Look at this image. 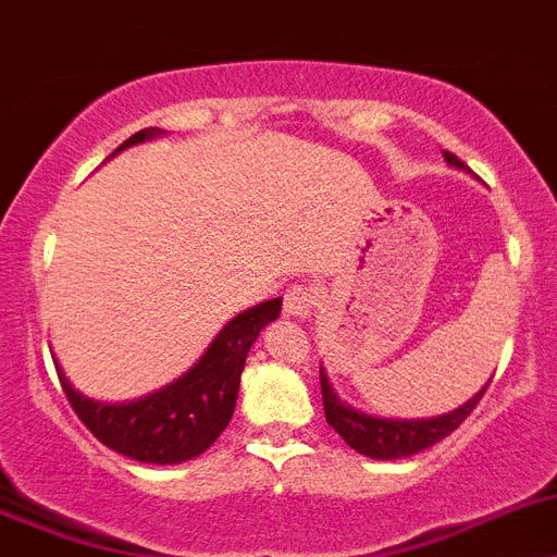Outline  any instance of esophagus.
<instances>
[{
  "mask_svg": "<svg viewBox=\"0 0 557 557\" xmlns=\"http://www.w3.org/2000/svg\"><path fill=\"white\" fill-rule=\"evenodd\" d=\"M283 310L290 319H310V313L315 310L313 288H308V285H294V288H288V294L283 297Z\"/></svg>",
  "mask_w": 557,
  "mask_h": 557,
  "instance_id": "esophagus-1",
  "label": "esophagus"
}]
</instances>
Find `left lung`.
<instances>
[{
  "mask_svg": "<svg viewBox=\"0 0 557 557\" xmlns=\"http://www.w3.org/2000/svg\"><path fill=\"white\" fill-rule=\"evenodd\" d=\"M444 160H447L449 166L460 169V172H469L453 152H444ZM319 377H322V403L330 428L347 441L355 453L374 460L408 458V455L422 453V449L438 444L441 438H447L453 430H458V424L463 422L466 416L472 413L474 405L480 403V397L488 388V383H485L472 399H466L460 408L449 410V413L430 416V419H385V416L363 413V410L344 403L335 394L324 369H319Z\"/></svg>",
  "mask_w": 557,
  "mask_h": 557,
  "instance_id": "1",
  "label": "left lung"
}]
</instances>
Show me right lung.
<instances>
[{
    "instance_id": "add662e5",
    "label": "right lung",
    "mask_w": 557,
    "mask_h": 557,
    "mask_svg": "<svg viewBox=\"0 0 557 557\" xmlns=\"http://www.w3.org/2000/svg\"><path fill=\"white\" fill-rule=\"evenodd\" d=\"M158 135H163V129H141L113 154L152 141ZM280 308L283 299L277 297L230 319L183 377L129 403H99L85 397L63 374L58 360L54 369L74 413L104 447L141 463H183L202 455L230 424L249 349L260 330L277 319Z\"/></svg>"
}]
</instances>
